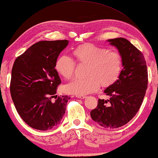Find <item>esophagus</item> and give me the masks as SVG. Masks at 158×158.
Returning a JSON list of instances; mask_svg holds the SVG:
<instances>
[{
  "instance_id": "1",
  "label": "esophagus",
  "mask_w": 158,
  "mask_h": 158,
  "mask_svg": "<svg viewBox=\"0 0 158 158\" xmlns=\"http://www.w3.org/2000/svg\"><path fill=\"white\" fill-rule=\"evenodd\" d=\"M76 97L77 98H80V99H84L86 98V96H84V95H77Z\"/></svg>"
}]
</instances>
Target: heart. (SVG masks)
Here are the masks:
<instances>
[{"label":"heart","instance_id":"heart-1","mask_svg":"<svg viewBox=\"0 0 158 158\" xmlns=\"http://www.w3.org/2000/svg\"><path fill=\"white\" fill-rule=\"evenodd\" d=\"M73 55L79 65H86L85 79H74L65 86L69 94L85 95L95 92L100 84L104 88L111 86L119 79L123 69V57L118 52L91 43H84L73 50ZM55 70L66 79L73 77L75 64L65 55L56 60Z\"/></svg>","mask_w":158,"mask_h":158}]
</instances>
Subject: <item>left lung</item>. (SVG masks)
I'll return each mask as SVG.
<instances>
[{"instance_id":"1","label":"left lung","mask_w":158,"mask_h":158,"mask_svg":"<svg viewBox=\"0 0 158 158\" xmlns=\"http://www.w3.org/2000/svg\"><path fill=\"white\" fill-rule=\"evenodd\" d=\"M123 57L119 79L104 90L109 100L99 99L98 106L90 111L95 123L105 128H117L127 124L139 109L148 85V71L144 57L123 37L107 40Z\"/></svg>"}]
</instances>
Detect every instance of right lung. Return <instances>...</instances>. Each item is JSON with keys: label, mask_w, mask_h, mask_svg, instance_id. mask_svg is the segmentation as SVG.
Wrapping results in <instances>:
<instances>
[{"label": "right lung", "mask_w": 158, "mask_h": 158, "mask_svg": "<svg viewBox=\"0 0 158 158\" xmlns=\"http://www.w3.org/2000/svg\"><path fill=\"white\" fill-rule=\"evenodd\" d=\"M68 42L66 40L37 42L17 57L13 65L12 101L23 121L34 129H52L60 123L65 115L70 97L56 95L61 81L54 65Z\"/></svg>", "instance_id": "right-lung-1"}]
</instances>
